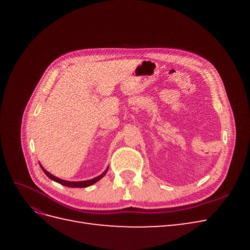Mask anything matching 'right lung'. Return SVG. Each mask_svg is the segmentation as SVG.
Here are the masks:
<instances>
[{
    "label": "right lung",
    "mask_w": 250,
    "mask_h": 250,
    "mask_svg": "<svg viewBox=\"0 0 250 250\" xmlns=\"http://www.w3.org/2000/svg\"><path fill=\"white\" fill-rule=\"evenodd\" d=\"M40 166H41V168L42 169V171L44 172V174H46V175H47L49 178H51L52 180L56 181V183H58V184H60V185L65 186V187H70V188H86V187L92 186V185L96 184L97 181H99V180L105 175V174H106V172H107V170H108V168H107L106 170H105V171L101 174V175L97 176V177H95V178H93V179H89V180H84V181H67V180L60 179V178H58V177H56V176H54V175H52V174L49 173L46 169H44L41 164H40Z\"/></svg>",
    "instance_id": "add662e5"
}]
</instances>
